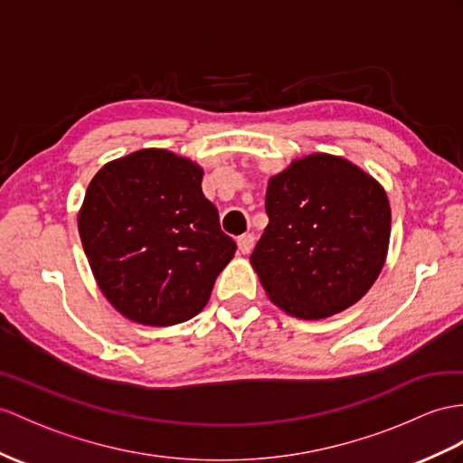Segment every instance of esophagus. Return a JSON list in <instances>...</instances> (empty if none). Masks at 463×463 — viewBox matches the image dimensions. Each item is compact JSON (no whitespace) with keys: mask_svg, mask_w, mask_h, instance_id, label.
<instances>
[{"mask_svg":"<svg viewBox=\"0 0 463 463\" xmlns=\"http://www.w3.org/2000/svg\"><path fill=\"white\" fill-rule=\"evenodd\" d=\"M253 245H255V235L253 233H243L241 238H238V247H240V251L243 255L251 253L253 251Z\"/></svg>","mask_w":463,"mask_h":463,"instance_id":"34e87169","label":"esophagus"}]
</instances>
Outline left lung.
Returning a JSON list of instances; mask_svg holds the SVG:
<instances>
[{"mask_svg": "<svg viewBox=\"0 0 463 463\" xmlns=\"http://www.w3.org/2000/svg\"><path fill=\"white\" fill-rule=\"evenodd\" d=\"M269 223L251 265L270 302L302 320L352 307L375 283L389 250L391 208L373 176L314 153L270 176Z\"/></svg>", "mask_w": 463, "mask_h": 463, "instance_id": "left-lung-1", "label": "left lung"}]
</instances>
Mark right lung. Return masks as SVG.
I'll list each match as a JSON object with an SVG mask.
<instances>
[{
	"label": "right lung",
	"instance_id": "right-lung-1",
	"mask_svg": "<svg viewBox=\"0 0 463 463\" xmlns=\"http://www.w3.org/2000/svg\"><path fill=\"white\" fill-rule=\"evenodd\" d=\"M204 171L165 149H141L101 166L78 213L99 290L123 317L173 326L206 307L235 241L202 193Z\"/></svg>",
	"mask_w": 463,
	"mask_h": 463
}]
</instances>
